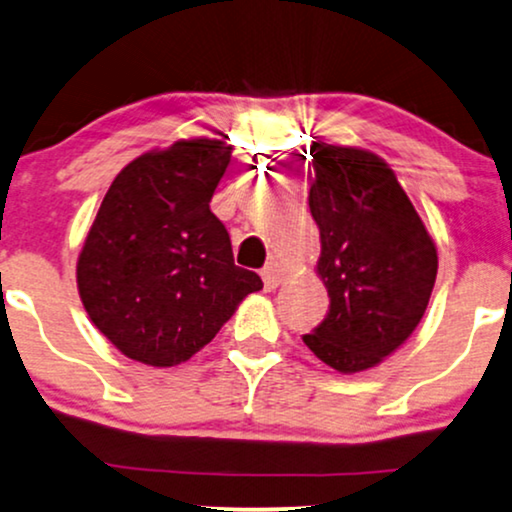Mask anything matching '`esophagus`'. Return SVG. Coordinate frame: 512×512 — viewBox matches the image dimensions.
<instances>
[{
    "label": "esophagus",
    "mask_w": 512,
    "mask_h": 512,
    "mask_svg": "<svg viewBox=\"0 0 512 512\" xmlns=\"http://www.w3.org/2000/svg\"><path fill=\"white\" fill-rule=\"evenodd\" d=\"M261 277H263V285H266V289H275V287L282 282V268H280V263L270 261L268 266L261 270Z\"/></svg>",
    "instance_id": "1"
}]
</instances>
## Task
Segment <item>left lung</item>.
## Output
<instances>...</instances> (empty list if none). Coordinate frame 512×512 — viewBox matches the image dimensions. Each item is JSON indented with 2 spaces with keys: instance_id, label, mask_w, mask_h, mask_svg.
I'll return each instance as SVG.
<instances>
[{
  "instance_id": "left-lung-1",
  "label": "left lung",
  "mask_w": 512,
  "mask_h": 512,
  "mask_svg": "<svg viewBox=\"0 0 512 512\" xmlns=\"http://www.w3.org/2000/svg\"><path fill=\"white\" fill-rule=\"evenodd\" d=\"M308 192L330 311L304 342L339 372L377 365L413 334L437 280V246L394 170L353 147L311 144Z\"/></svg>"
}]
</instances>
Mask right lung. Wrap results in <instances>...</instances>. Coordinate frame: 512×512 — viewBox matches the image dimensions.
Wrapping results in <instances>:
<instances>
[{
    "label": "right lung",
    "mask_w": 512,
    "mask_h": 512,
    "mask_svg": "<svg viewBox=\"0 0 512 512\" xmlns=\"http://www.w3.org/2000/svg\"><path fill=\"white\" fill-rule=\"evenodd\" d=\"M230 163L220 140H182L128 163L99 206L78 258L82 306L118 351L178 365L216 337L246 294L211 197Z\"/></svg>",
    "instance_id": "right-lung-1"
}]
</instances>
